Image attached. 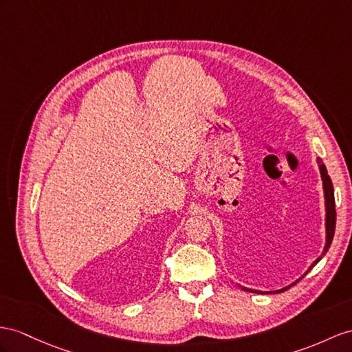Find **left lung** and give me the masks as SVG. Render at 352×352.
Listing matches in <instances>:
<instances>
[{"instance_id": "8db88e82", "label": "left lung", "mask_w": 352, "mask_h": 352, "mask_svg": "<svg viewBox=\"0 0 352 352\" xmlns=\"http://www.w3.org/2000/svg\"><path fill=\"white\" fill-rule=\"evenodd\" d=\"M317 164H318V168H320V174H321V182H322V192H324V206H326V219H324V226H326V244H324V250H322V253H321V256L320 257H317L312 262V265L308 267V270H306V272L299 278V279H302L306 274L309 272V270L317 265L320 260L322 258V256L327 253L329 251V248H330V244H331V241H333V235H335V226H336V210H335V192H333V184H331V179H330V177H329V174H327V169H326V165L322 164V160L320 159V157H317ZM299 279H296L294 283H292V284H288L287 287H283V288H279V290H275V292H260V290H254V288H247V287H242V285H239L242 290H245V292H250V293H266V294H270V293H281V292H285L287 288H290L292 285H294L297 281H299Z\"/></svg>"}]
</instances>
